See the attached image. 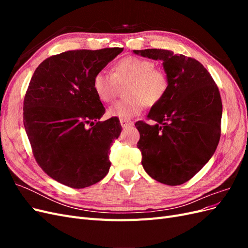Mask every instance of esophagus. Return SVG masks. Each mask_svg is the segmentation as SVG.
Returning a JSON list of instances; mask_svg holds the SVG:
<instances>
[{
	"instance_id": "obj_1",
	"label": "esophagus",
	"mask_w": 248,
	"mask_h": 248,
	"mask_svg": "<svg viewBox=\"0 0 248 248\" xmlns=\"http://www.w3.org/2000/svg\"><path fill=\"white\" fill-rule=\"evenodd\" d=\"M120 124H121L123 128H125V127H128V126H133V122L128 121V120H122V119L120 120Z\"/></svg>"
}]
</instances>
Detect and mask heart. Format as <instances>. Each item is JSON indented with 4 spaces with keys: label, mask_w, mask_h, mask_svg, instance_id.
I'll return each mask as SVG.
<instances>
[{
    "label": "heart",
    "mask_w": 248,
    "mask_h": 248,
    "mask_svg": "<svg viewBox=\"0 0 248 248\" xmlns=\"http://www.w3.org/2000/svg\"><path fill=\"white\" fill-rule=\"evenodd\" d=\"M125 82H128L125 88L128 98L116 101L108 109L110 117L122 120L139 116L146 104L153 107L159 103L169 87L164 72L155 69L153 62L138 57L121 59L112 67V73L98 71L93 78L92 87L102 102H109L116 95L118 84Z\"/></svg>",
    "instance_id": "obj_1"
}]
</instances>
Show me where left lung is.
Segmentation results:
<instances>
[{
  "instance_id": "obj_1",
  "label": "left lung",
  "mask_w": 248,
  "mask_h": 248,
  "mask_svg": "<svg viewBox=\"0 0 248 248\" xmlns=\"http://www.w3.org/2000/svg\"><path fill=\"white\" fill-rule=\"evenodd\" d=\"M133 52L162 61L169 80L166 95L147 116L155 124L136 123L142 168L160 183L183 184L210 160L218 145L222 115L218 88L192 58L157 48Z\"/></svg>"
}]
</instances>
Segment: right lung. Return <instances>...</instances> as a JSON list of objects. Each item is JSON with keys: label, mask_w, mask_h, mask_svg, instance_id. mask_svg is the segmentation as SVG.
Segmentation results:
<instances>
[{"label": "right lung", "mask_w": 248, "mask_h": 248, "mask_svg": "<svg viewBox=\"0 0 248 248\" xmlns=\"http://www.w3.org/2000/svg\"><path fill=\"white\" fill-rule=\"evenodd\" d=\"M122 51L68 50L44 60L33 74L24 125L36 161L59 183L85 188L108 175L109 149L122 127L118 118L99 121L106 108L92 81Z\"/></svg>", "instance_id": "1"}]
</instances>
